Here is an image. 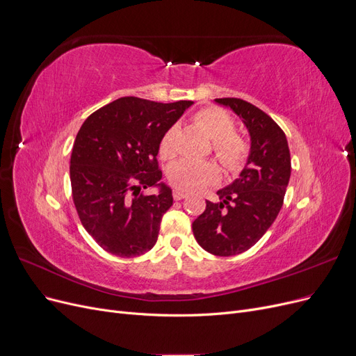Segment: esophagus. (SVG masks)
Masks as SVG:
<instances>
[{
	"instance_id": "1",
	"label": "esophagus",
	"mask_w": 356,
	"mask_h": 356,
	"mask_svg": "<svg viewBox=\"0 0 356 356\" xmlns=\"http://www.w3.org/2000/svg\"><path fill=\"white\" fill-rule=\"evenodd\" d=\"M172 196H174V200H182L187 195H186V193H182V191L174 190V193H172Z\"/></svg>"
}]
</instances>
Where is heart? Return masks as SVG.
Instances as JSON below:
<instances>
[{
	"mask_svg": "<svg viewBox=\"0 0 356 356\" xmlns=\"http://www.w3.org/2000/svg\"><path fill=\"white\" fill-rule=\"evenodd\" d=\"M195 122L212 139L213 154L221 166L230 174H238L242 170L250 159L251 147L242 135L234 132L233 117L220 106H204L195 114ZM177 131V126L172 124L161 135L159 141L160 157L172 159L175 156ZM168 179L178 191L196 193L218 182L220 170L212 161L184 159L170 165Z\"/></svg>",
	"mask_w": 356,
	"mask_h": 356,
	"instance_id": "b5f03b06",
	"label": "heart"
}]
</instances>
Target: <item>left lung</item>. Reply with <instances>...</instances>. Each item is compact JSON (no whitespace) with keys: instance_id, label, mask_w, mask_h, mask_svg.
<instances>
[{"instance_id":"1","label":"left lung","mask_w":356,"mask_h":356,"mask_svg":"<svg viewBox=\"0 0 356 356\" xmlns=\"http://www.w3.org/2000/svg\"><path fill=\"white\" fill-rule=\"evenodd\" d=\"M242 117L251 135V153L241 177L218 190V203L193 221L197 243L213 255H238L252 248L276 220L291 177V154L284 131L255 105L239 98H220Z\"/></svg>"}]
</instances>
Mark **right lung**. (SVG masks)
<instances>
[{
    "instance_id": "right-lung-1",
    "label": "right lung",
    "mask_w": 356,
    "mask_h": 356,
    "mask_svg": "<svg viewBox=\"0 0 356 356\" xmlns=\"http://www.w3.org/2000/svg\"><path fill=\"white\" fill-rule=\"evenodd\" d=\"M191 101L161 104L126 96L92 113L75 136L70 178L79 218L102 250L143 255L157 242L172 191L159 184V141ZM160 185L159 195H143Z\"/></svg>"
}]
</instances>
